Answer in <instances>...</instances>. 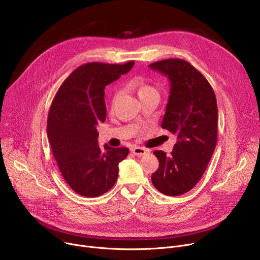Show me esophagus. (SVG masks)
Masks as SVG:
<instances>
[{"mask_svg": "<svg viewBox=\"0 0 260 260\" xmlns=\"http://www.w3.org/2000/svg\"><path fill=\"white\" fill-rule=\"evenodd\" d=\"M131 150H132V152H133L134 154L139 155V157H141V155H144V154L148 153V151H149L148 149H146V148H144V147H140V146H134V147L131 148Z\"/></svg>", "mask_w": 260, "mask_h": 260, "instance_id": "obj_1", "label": "esophagus"}]
</instances>
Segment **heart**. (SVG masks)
Instances as JSON below:
<instances>
[{"instance_id":"1","label":"heart","mask_w":260,"mask_h":260,"mask_svg":"<svg viewBox=\"0 0 260 260\" xmlns=\"http://www.w3.org/2000/svg\"><path fill=\"white\" fill-rule=\"evenodd\" d=\"M133 88L136 90V92H137V94H138V96H139L140 99H143V98H145L147 96H150V95H158L157 90H155L153 86H151L147 83H144L142 81L134 82Z\"/></svg>"}]
</instances>
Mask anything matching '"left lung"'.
Returning <instances> with one entry per match:
<instances>
[{
    "mask_svg": "<svg viewBox=\"0 0 260 260\" xmlns=\"http://www.w3.org/2000/svg\"><path fill=\"white\" fill-rule=\"evenodd\" d=\"M149 68L169 79L162 128L177 136V143L169 155L154 150L159 168L152 174L151 182L165 196H181L201 180L215 149L216 98L208 80L184 59L155 61Z\"/></svg>",
    "mask_w": 260,
    "mask_h": 260,
    "instance_id": "1",
    "label": "left lung"
}]
</instances>
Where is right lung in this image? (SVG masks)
I'll use <instances>...</instances> for the list:
<instances>
[{"label":"right lung","mask_w":260,"mask_h":260,"mask_svg":"<svg viewBox=\"0 0 260 260\" xmlns=\"http://www.w3.org/2000/svg\"><path fill=\"white\" fill-rule=\"evenodd\" d=\"M123 64L89 62L78 67L58 89L49 111L47 135L64 181L82 197H99L114 186L128 148L98 145L97 124L105 122V88L131 71Z\"/></svg>","instance_id":"obj_1"}]
</instances>
